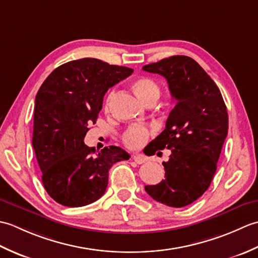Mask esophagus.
Returning a JSON list of instances; mask_svg holds the SVG:
<instances>
[{
	"mask_svg": "<svg viewBox=\"0 0 258 258\" xmlns=\"http://www.w3.org/2000/svg\"><path fill=\"white\" fill-rule=\"evenodd\" d=\"M132 160L135 163H138V164H143V163L147 162V158L145 156H143V155H140V154L132 155Z\"/></svg>",
	"mask_w": 258,
	"mask_h": 258,
	"instance_id": "34e87169",
	"label": "esophagus"
}]
</instances>
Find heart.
I'll use <instances>...</instances> for the list:
<instances>
[{
    "instance_id": "b5f03b06",
    "label": "heart",
    "mask_w": 258,
    "mask_h": 258,
    "mask_svg": "<svg viewBox=\"0 0 258 258\" xmlns=\"http://www.w3.org/2000/svg\"><path fill=\"white\" fill-rule=\"evenodd\" d=\"M132 87L135 91L136 94L140 97L142 102L145 104L149 103L150 101L157 100L158 96H160V87L156 84L155 81H153L150 78H145V76H142V78L135 79L132 82ZM114 97V91H109L108 94L105 98V102H104V109L107 111L111 105V102ZM150 130L144 125L135 124L130 126V127L125 131L122 139L124 144L130 147V149H138L142 145H144L147 140L150 138Z\"/></svg>"
}]
</instances>
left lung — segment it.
Listing matches in <instances>:
<instances>
[{"mask_svg":"<svg viewBox=\"0 0 258 258\" xmlns=\"http://www.w3.org/2000/svg\"><path fill=\"white\" fill-rule=\"evenodd\" d=\"M143 70L164 76L175 100L165 130L150 143L152 154L172 152L163 162L165 179L145 190L164 205L184 207L205 193L215 175L228 131L226 105L215 82L191 57L174 55Z\"/></svg>","mask_w":258,"mask_h":258,"instance_id":"left-lung-1","label":"left lung"}]
</instances>
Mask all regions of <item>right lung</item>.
Returning <instances> with one entry per match:
<instances>
[{
    "label": "right lung",
    "instance_id": "right-lung-1",
    "mask_svg": "<svg viewBox=\"0 0 258 258\" xmlns=\"http://www.w3.org/2000/svg\"><path fill=\"white\" fill-rule=\"evenodd\" d=\"M133 70L85 57L65 63L43 82L35 97L32 144L42 183L58 204L81 207L105 193L113 164L128 160L117 146L95 151L84 144L109 87Z\"/></svg>",
    "mask_w": 258,
    "mask_h": 258
}]
</instances>
